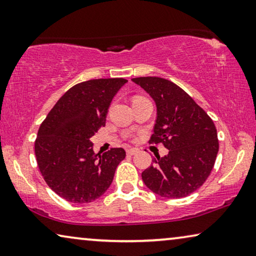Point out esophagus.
Listing matches in <instances>:
<instances>
[{
  "instance_id": "esophagus-1",
  "label": "esophagus",
  "mask_w": 256,
  "mask_h": 256,
  "mask_svg": "<svg viewBox=\"0 0 256 256\" xmlns=\"http://www.w3.org/2000/svg\"><path fill=\"white\" fill-rule=\"evenodd\" d=\"M138 152V149L137 148H130V149H127V154L129 156H132Z\"/></svg>"
}]
</instances>
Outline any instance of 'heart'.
<instances>
[{"instance_id": "1", "label": "heart", "mask_w": 256, "mask_h": 256, "mask_svg": "<svg viewBox=\"0 0 256 256\" xmlns=\"http://www.w3.org/2000/svg\"><path fill=\"white\" fill-rule=\"evenodd\" d=\"M135 99H136V98H135Z\"/></svg>"}]
</instances>
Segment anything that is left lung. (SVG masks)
Instances as JSON below:
<instances>
[{
  "label": "left lung",
  "mask_w": 256,
  "mask_h": 256,
  "mask_svg": "<svg viewBox=\"0 0 256 256\" xmlns=\"http://www.w3.org/2000/svg\"><path fill=\"white\" fill-rule=\"evenodd\" d=\"M132 82L150 94L157 119L150 143H162L168 154L154 158L142 173L154 194L181 198L198 190L208 179L220 144L210 116L176 84L160 77H137Z\"/></svg>",
  "instance_id": "obj_1"
}]
</instances>
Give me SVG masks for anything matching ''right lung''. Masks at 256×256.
<instances>
[{"label": "right lung", "mask_w": 256, "mask_h": 256, "mask_svg": "<svg viewBox=\"0 0 256 256\" xmlns=\"http://www.w3.org/2000/svg\"><path fill=\"white\" fill-rule=\"evenodd\" d=\"M127 82L100 78L76 84L40 126L34 143L38 168L48 187L66 201L88 203L100 198L124 159L122 148L94 154L91 137L105 126L112 99Z\"/></svg>", "instance_id": "right-lung-1"}]
</instances>
